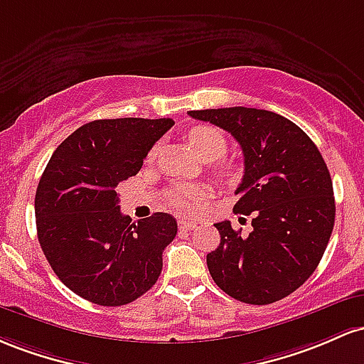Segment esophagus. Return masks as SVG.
<instances>
[{
	"mask_svg": "<svg viewBox=\"0 0 364 364\" xmlns=\"http://www.w3.org/2000/svg\"><path fill=\"white\" fill-rule=\"evenodd\" d=\"M196 227H198V223L196 222H189V220H178V228H181V230H194Z\"/></svg>",
	"mask_w": 364,
	"mask_h": 364,
	"instance_id": "esophagus-1",
	"label": "esophagus"
}]
</instances>
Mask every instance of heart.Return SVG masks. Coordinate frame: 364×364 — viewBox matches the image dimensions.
I'll list each match as a JSON object with an SVG mask.
<instances>
[{
	"mask_svg": "<svg viewBox=\"0 0 364 364\" xmlns=\"http://www.w3.org/2000/svg\"><path fill=\"white\" fill-rule=\"evenodd\" d=\"M189 142L191 146L198 151L199 156H203L204 160H215L220 158L227 149V139L223 136L222 130L211 125H199L194 127L189 132ZM158 154V146H154L149 151L148 160H154V156ZM166 198L171 206L175 208L181 213L191 215L196 213L201 206V203L206 198V193L201 186H196V183H177V186L170 187Z\"/></svg>",
	"mask_w": 364,
	"mask_h": 364,
	"instance_id": "b5f03b06",
	"label": "heart"
}]
</instances>
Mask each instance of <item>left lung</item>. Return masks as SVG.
Here are the masks:
<instances>
[{
  "mask_svg": "<svg viewBox=\"0 0 364 364\" xmlns=\"http://www.w3.org/2000/svg\"><path fill=\"white\" fill-rule=\"evenodd\" d=\"M196 120L227 130L242 148L244 177L234 213L252 215L242 235L215 223L220 246L206 256L215 284L247 304H272L316 270L336 222L326 163L303 129L267 109H194Z\"/></svg>",
  "mask_w": 364,
  "mask_h": 364,
  "instance_id": "8db88e82",
  "label": "left lung"
}]
</instances>
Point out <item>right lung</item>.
Masks as SVG:
<instances>
[{"label": "right lung", "instance_id": "obj_1", "mask_svg": "<svg viewBox=\"0 0 364 364\" xmlns=\"http://www.w3.org/2000/svg\"><path fill=\"white\" fill-rule=\"evenodd\" d=\"M171 118L94 120L53 153L36 191V227L48 263L77 296L124 306L148 292L177 235L168 213L132 223L118 206V186L137 175Z\"/></svg>", "mask_w": 364, "mask_h": 364}]
</instances>
